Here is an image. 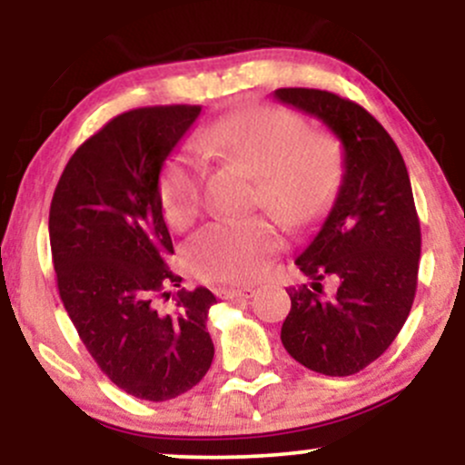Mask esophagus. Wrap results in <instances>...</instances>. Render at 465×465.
Instances as JSON below:
<instances>
[{"mask_svg": "<svg viewBox=\"0 0 465 465\" xmlns=\"http://www.w3.org/2000/svg\"><path fill=\"white\" fill-rule=\"evenodd\" d=\"M253 288H218L216 295L221 300H249L253 297Z\"/></svg>", "mask_w": 465, "mask_h": 465, "instance_id": "1", "label": "esophagus"}]
</instances>
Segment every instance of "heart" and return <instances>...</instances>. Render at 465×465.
<instances>
[{
	"label": "heart",
	"instance_id": "obj_1",
	"mask_svg": "<svg viewBox=\"0 0 465 465\" xmlns=\"http://www.w3.org/2000/svg\"><path fill=\"white\" fill-rule=\"evenodd\" d=\"M194 150L242 163L255 174V203L286 227L317 221L343 179V157L332 137L308 133L302 117L275 106L221 117L194 137ZM201 188V157L181 148L168 159L159 181L170 225L183 227L196 216ZM277 247V232L264 218L218 221L188 240L185 262L205 282L251 284L266 273Z\"/></svg>",
	"mask_w": 465,
	"mask_h": 465
}]
</instances>
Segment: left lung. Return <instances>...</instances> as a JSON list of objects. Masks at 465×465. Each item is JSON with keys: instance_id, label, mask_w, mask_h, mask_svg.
Returning <instances> with one entry per match:
<instances>
[{"instance_id": "obj_1", "label": "left lung", "mask_w": 465, "mask_h": 465, "mask_svg": "<svg viewBox=\"0 0 465 465\" xmlns=\"http://www.w3.org/2000/svg\"><path fill=\"white\" fill-rule=\"evenodd\" d=\"M275 100L322 120L343 146V179L332 210L295 264L282 343L308 370L351 376L393 343L418 288L421 233L407 165L396 142L361 104L322 89H275ZM334 274L325 298L318 282Z\"/></svg>"}]
</instances>
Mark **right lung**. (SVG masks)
Wrapping results in <instances>:
<instances>
[{
  "label": "right lung",
  "instance_id": "1",
  "mask_svg": "<svg viewBox=\"0 0 465 465\" xmlns=\"http://www.w3.org/2000/svg\"><path fill=\"white\" fill-rule=\"evenodd\" d=\"M201 106H143L114 117L72 154L50 205V247L63 306L109 381L165 402L199 385L214 359L207 288L181 291L159 174Z\"/></svg>",
  "mask_w": 465,
  "mask_h": 465
}]
</instances>
